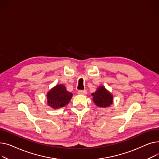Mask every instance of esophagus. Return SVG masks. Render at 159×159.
I'll list each match as a JSON object with an SVG mask.
<instances>
[{"mask_svg": "<svg viewBox=\"0 0 159 159\" xmlns=\"http://www.w3.org/2000/svg\"><path fill=\"white\" fill-rule=\"evenodd\" d=\"M78 94L80 95H86L87 94V92L86 90H80L78 92Z\"/></svg>", "mask_w": 159, "mask_h": 159, "instance_id": "obj_1", "label": "esophagus"}]
</instances>
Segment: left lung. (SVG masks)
Instances as JSON below:
<instances>
[{
	"mask_svg": "<svg viewBox=\"0 0 159 159\" xmlns=\"http://www.w3.org/2000/svg\"><path fill=\"white\" fill-rule=\"evenodd\" d=\"M92 96L94 103L99 107H108L112 103V95L102 86L99 87L94 93H92Z\"/></svg>",
	"mask_w": 159,
	"mask_h": 159,
	"instance_id": "1",
	"label": "left lung"
}]
</instances>
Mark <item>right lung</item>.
Returning a JSON list of instances; mask_svg holds the SVG:
<instances>
[{
	"label": "right lung",
	"instance_id": "1",
	"mask_svg": "<svg viewBox=\"0 0 159 159\" xmlns=\"http://www.w3.org/2000/svg\"><path fill=\"white\" fill-rule=\"evenodd\" d=\"M72 97V93L68 92L63 85H57L47 95L48 105L53 108H61L67 105Z\"/></svg>",
	"mask_w": 159,
	"mask_h": 159
}]
</instances>
